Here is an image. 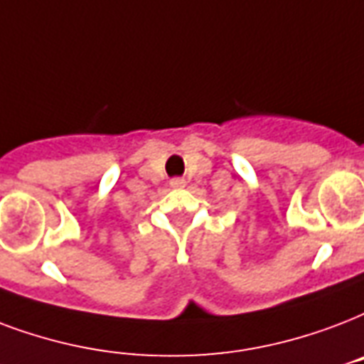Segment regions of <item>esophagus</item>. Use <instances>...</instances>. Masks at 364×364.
<instances>
[{"instance_id":"1","label":"esophagus","mask_w":364,"mask_h":364,"mask_svg":"<svg viewBox=\"0 0 364 364\" xmlns=\"http://www.w3.org/2000/svg\"><path fill=\"white\" fill-rule=\"evenodd\" d=\"M170 185L173 188H181L185 187V179H181V177H173V179L170 181Z\"/></svg>"}]
</instances>
